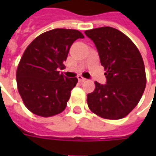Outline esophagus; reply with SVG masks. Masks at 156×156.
<instances>
[{
	"instance_id": "obj_1",
	"label": "esophagus",
	"mask_w": 156,
	"mask_h": 156,
	"mask_svg": "<svg viewBox=\"0 0 156 156\" xmlns=\"http://www.w3.org/2000/svg\"><path fill=\"white\" fill-rule=\"evenodd\" d=\"M78 79L80 83H83V82H85L87 80L86 78H84L83 77H82V76H78Z\"/></svg>"
}]
</instances>
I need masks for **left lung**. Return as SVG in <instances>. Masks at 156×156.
<instances>
[{
	"mask_svg": "<svg viewBox=\"0 0 156 156\" xmlns=\"http://www.w3.org/2000/svg\"><path fill=\"white\" fill-rule=\"evenodd\" d=\"M84 33L94 42L107 78L105 85L94 82V90L87 95L88 108L106 119L124 118L138 105L146 85L140 52L127 36L110 27Z\"/></svg>",
	"mask_w": 156,
	"mask_h": 156,
	"instance_id": "8db88e82",
	"label": "left lung"
}]
</instances>
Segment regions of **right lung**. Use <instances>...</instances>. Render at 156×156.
I'll list each match as a JSON object with an SVG mask.
<instances>
[{
    "label": "right lung",
    "instance_id": "right-lung-1",
    "mask_svg": "<svg viewBox=\"0 0 156 156\" xmlns=\"http://www.w3.org/2000/svg\"><path fill=\"white\" fill-rule=\"evenodd\" d=\"M83 37L78 30L52 29L26 48L16 69V83L24 105L34 115L51 117L65 109L78 78H66L58 70L64 67L73 41Z\"/></svg>",
    "mask_w": 156,
    "mask_h": 156
}]
</instances>
